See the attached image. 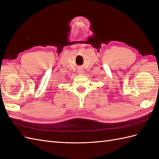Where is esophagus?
I'll use <instances>...</instances> for the list:
<instances>
[{"mask_svg": "<svg viewBox=\"0 0 159 159\" xmlns=\"http://www.w3.org/2000/svg\"><path fill=\"white\" fill-rule=\"evenodd\" d=\"M78 73L79 74H83L84 71L82 69H79V70H78Z\"/></svg>", "mask_w": 159, "mask_h": 159, "instance_id": "1", "label": "esophagus"}]
</instances>
